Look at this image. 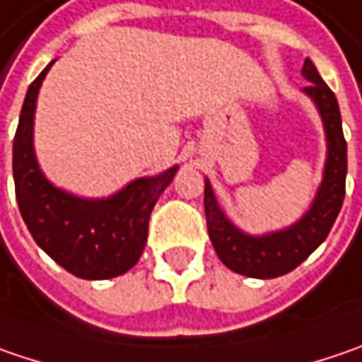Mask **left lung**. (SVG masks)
<instances>
[{
  "mask_svg": "<svg viewBox=\"0 0 362 362\" xmlns=\"http://www.w3.org/2000/svg\"><path fill=\"white\" fill-rule=\"evenodd\" d=\"M302 74L312 83L304 87V93L312 97L322 115L328 141L324 180L312 209L304 214V218L286 230L269 233L263 237H249L223 214L212 192L211 182H204V214L212 247L228 269L247 277L272 279L296 269L328 237L344 200L346 139L342 134L337 97L324 83L310 58H306L302 66Z\"/></svg>",
  "mask_w": 362,
  "mask_h": 362,
  "instance_id": "left-lung-1",
  "label": "left lung"
}]
</instances>
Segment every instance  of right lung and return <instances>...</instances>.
I'll return each instance as SVG.
<instances>
[{
	"instance_id": "add662e5",
	"label": "right lung",
	"mask_w": 362,
	"mask_h": 362,
	"mask_svg": "<svg viewBox=\"0 0 362 362\" xmlns=\"http://www.w3.org/2000/svg\"><path fill=\"white\" fill-rule=\"evenodd\" d=\"M50 66L28 88L13 137L18 206L34 241L66 272L83 279L117 277L141 257L151 211L178 168L132 182L107 200H85L54 188L40 172L32 146L36 97Z\"/></svg>"
}]
</instances>
